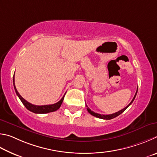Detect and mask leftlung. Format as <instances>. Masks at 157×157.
Wrapping results in <instances>:
<instances>
[{"label": "left lung", "instance_id": "8db88e82", "mask_svg": "<svg viewBox=\"0 0 157 157\" xmlns=\"http://www.w3.org/2000/svg\"><path fill=\"white\" fill-rule=\"evenodd\" d=\"M137 91H138V90H136V94H135V95H134V98H133V99L132 100V101H131V102L130 103V104H129L128 105L126 106L125 108H123V109H121V110H120V111H119V112H116V113H114V114H108V115H105V114H98V113H95L94 112L92 111L91 109H90L88 108V107H87V105H86V107H87V111H88V112H89V113H90V114H92V116H94V117H97V118H99V119H106V120L112 119H114V118L118 117V116H119V115H120V114H121V113H123V112H124V111L125 110V109H127V108H128V107L131 105L132 103V102H133L134 100V98H135L136 96Z\"/></svg>", "mask_w": 157, "mask_h": 157}]
</instances>
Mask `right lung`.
<instances>
[{
  "mask_svg": "<svg viewBox=\"0 0 157 157\" xmlns=\"http://www.w3.org/2000/svg\"><path fill=\"white\" fill-rule=\"evenodd\" d=\"M13 87H14V90L15 92L16 93V94L18 97V98H20V100L21 101V102L23 103V105L25 107L28 109V110L31 111L34 113L36 114H46V113H49V112H54L56 111L58 109H59L63 101V99H64V97L65 95L63 96V98L60 99L59 102H57L54 104H52V105H33V104L29 103L28 101H27L25 99L21 97L20 94L18 92L16 88L15 84H14V75H13Z\"/></svg>",
  "mask_w": 157,
  "mask_h": 157,
  "instance_id": "right-lung-1",
  "label": "right lung"
}]
</instances>
